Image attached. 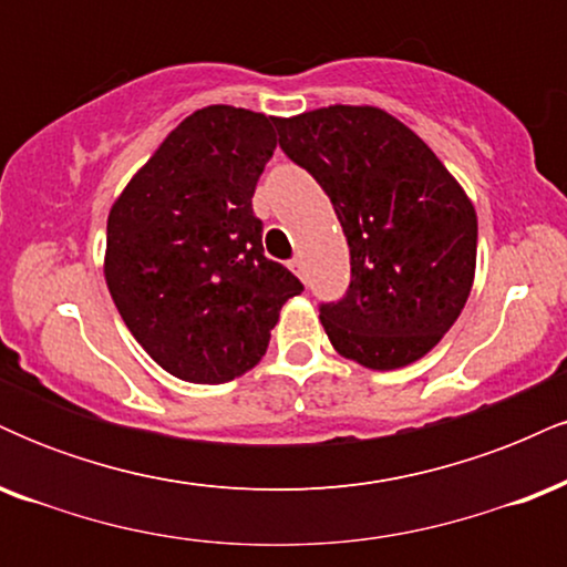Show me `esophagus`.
<instances>
[{"instance_id": "1", "label": "esophagus", "mask_w": 567, "mask_h": 567, "mask_svg": "<svg viewBox=\"0 0 567 567\" xmlns=\"http://www.w3.org/2000/svg\"><path fill=\"white\" fill-rule=\"evenodd\" d=\"M288 266H290V271H292V275H296V277H301V279L306 277V275H303V258H301V256L292 258V261H290Z\"/></svg>"}]
</instances>
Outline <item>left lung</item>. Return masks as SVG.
<instances>
[{
  "label": "left lung",
  "instance_id": "obj_1",
  "mask_svg": "<svg viewBox=\"0 0 567 567\" xmlns=\"http://www.w3.org/2000/svg\"><path fill=\"white\" fill-rule=\"evenodd\" d=\"M279 146L324 188L351 282L320 320L341 357L370 370L421 360L464 311L477 269V213L464 186L379 106L279 116Z\"/></svg>",
  "mask_w": 567,
  "mask_h": 567
}]
</instances>
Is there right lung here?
<instances>
[{"label": "right lung", "instance_id": "obj_1", "mask_svg": "<svg viewBox=\"0 0 567 567\" xmlns=\"http://www.w3.org/2000/svg\"><path fill=\"white\" fill-rule=\"evenodd\" d=\"M275 116L197 109L167 133L109 210L103 277L135 341L188 383L256 368L303 285L264 256L252 192L277 148Z\"/></svg>", "mask_w": 567, "mask_h": 567}]
</instances>
